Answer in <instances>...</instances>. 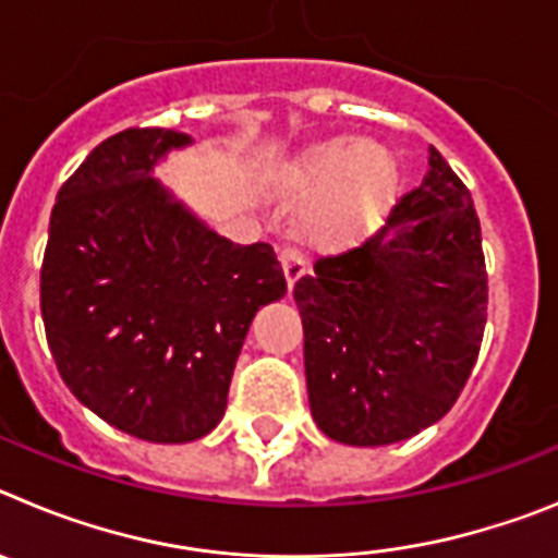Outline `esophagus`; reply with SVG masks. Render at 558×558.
<instances>
[{
	"label": "esophagus",
	"mask_w": 558,
	"mask_h": 558,
	"mask_svg": "<svg viewBox=\"0 0 558 558\" xmlns=\"http://www.w3.org/2000/svg\"><path fill=\"white\" fill-rule=\"evenodd\" d=\"M279 256H282L284 279H288V284L293 288V284L299 282L304 274H307V263H304V254L299 248H293V245H284V248L279 251Z\"/></svg>",
	"instance_id": "obj_1"
}]
</instances>
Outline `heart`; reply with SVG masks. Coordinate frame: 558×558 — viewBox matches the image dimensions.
Listing matches in <instances>:
<instances>
[{
  "label": "heart",
  "mask_w": 558,
  "mask_h": 558,
  "mask_svg": "<svg viewBox=\"0 0 558 558\" xmlns=\"http://www.w3.org/2000/svg\"><path fill=\"white\" fill-rule=\"evenodd\" d=\"M391 184V161L372 142H318L293 172L295 195L313 198L302 215V234L318 248L354 243L386 211Z\"/></svg>",
  "instance_id": "b5f03b06"
}]
</instances>
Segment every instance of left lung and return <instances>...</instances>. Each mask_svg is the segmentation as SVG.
Wrapping results in <instances>:
<instances>
[{
    "label": "left lung",
    "mask_w": 558,
    "mask_h": 558,
    "mask_svg": "<svg viewBox=\"0 0 558 558\" xmlns=\"http://www.w3.org/2000/svg\"><path fill=\"white\" fill-rule=\"evenodd\" d=\"M315 425L340 445L411 438L456 405L486 327V263L470 190L430 147L425 181L357 248L293 288Z\"/></svg>",
    "instance_id": "obj_1"
}]
</instances>
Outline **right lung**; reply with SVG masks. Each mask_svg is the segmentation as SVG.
Returning <instances> with one entry per match:
<instances>
[{"mask_svg": "<svg viewBox=\"0 0 558 558\" xmlns=\"http://www.w3.org/2000/svg\"><path fill=\"white\" fill-rule=\"evenodd\" d=\"M186 133L125 128L58 190L41 315L63 383L117 430L156 445L226 413L251 318L288 293L268 243L234 245L150 179Z\"/></svg>", "mask_w": 558, "mask_h": 558, "instance_id": "right-lung-1", "label": "right lung"}]
</instances>
